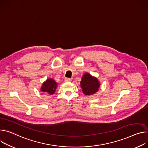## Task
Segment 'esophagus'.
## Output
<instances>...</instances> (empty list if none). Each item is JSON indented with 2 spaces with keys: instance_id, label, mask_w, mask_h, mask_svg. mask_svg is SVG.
<instances>
[{
  "instance_id": "obj_1",
  "label": "esophagus",
  "mask_w": 148,
  "mask_h": 148,
  "mask_svg": "<svg viewBox=\"0 0 148 148\" xmlns=\"http://www.w3.org/2000/svg\"><path fill=\"white\" fill-rule=\"evenodd\" d=\"M65 82H71V79L69 78H65Z\"/></svg>"
}]
</instances>
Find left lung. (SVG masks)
Wrapping results in <instances>:
<instances>
[{
  "label": "left lung",
  "mask_w": 148,
  "mask_h": 148,
  "mask_svg": "<svg viewBox=\"0 0 148 148\" xmlns=\"http://www.w3.org/2000/svg\"><path fill=\"white\" fill-rule=\"evenodd\" d=\"M81 86L83 92L86 95H91L96 92L100 86V83L96 77H92L90 74L86 73L82 77Z\"/></svg>",
  "instance_id": "8db88e82"
}]
</instances>
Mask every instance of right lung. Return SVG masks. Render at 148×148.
I'll return each mask as SVG.
<instances>
[{"mask_svg":"<svg viewBox=\"0 0 148 148\" xmlns=\"http://www.w3.org/2000/svg\"><path fill=\"white\" fill-rule=\"evenodd\" d=\"M57 87V84L53 79H48L42 84L41 91L48 93L49 95L54 94Z\"/></svg>","mask_w":148,"mask_h":148,"instance_id":"1","label":"right lung"}]
</instances>
